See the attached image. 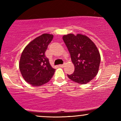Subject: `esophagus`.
Listing matches in <instances>:
<instances>
[{
  "instance_id": "34e87169",
  "label": "esophagus",
  "mask_w": 121,
  "mask_h": 121,
  "mask_svg": "<svg viewBox=\"0 0 121 121\" xmlns=\"http://www.w3.org/2000/svg\"><path fill=\"white\" fill-rule=\"evenodd\" d=\"M58 67H61V68H63L64 67V64H60V65H58Z\"/></svg>"
}]
</instances>
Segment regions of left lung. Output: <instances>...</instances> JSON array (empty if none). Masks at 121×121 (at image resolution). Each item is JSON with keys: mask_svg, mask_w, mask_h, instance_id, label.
<instances>
[{"mask_svg": "<svg viewBox=\"0 0 121 121\" xmlns=\"http://www.w3.org/2000/svg\"><path fill=\"white\" fill-rule=\"evenodd\" d=\"M75 70L68 77L80 84H85L97 75L101 57L95 44L86 36L69 34L63 36Z\"/></svg>", "mask_w": 121, "mask_h": 121, "instance_id": "left-lung-1", "label": "left lung"}]
</instances>
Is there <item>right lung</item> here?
Here are the masks:
<instances>
[{"mask_svg":"<svg viewBox=\"0 0 121 121\" xmlns=\"http://www.w3.org/2000/svg\"><path fill=\"white\" fill-rule=\"evenodd\" d=\"M53 35L43 34L36 37L25 48L21 54L19 69L25 80L34 86L47 83L54 75L45 52Z\"/></svg>","mask_w":121,"mask_h":121,"instance_id":"obj_1","label":"right lung"}]
</instances>
